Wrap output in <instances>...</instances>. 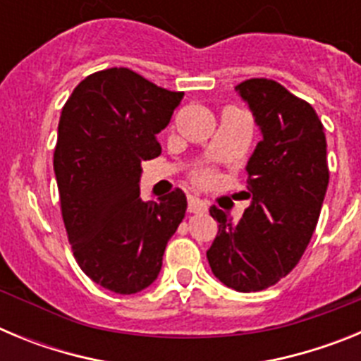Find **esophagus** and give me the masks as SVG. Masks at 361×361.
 <instances>
[{"label":"esophagus","instance_id":"obj_1","mask_svg":"<svg viewBox=\"0 0 361 361\" xmlns=\"http://www.w3.org/2000/svg\"><path fill=\"white\" fill-rule=\"evenodd\" d=\"M188 212L190 213H206L208 212V202L195 195L188 197Z\"/></svg>","mask_w":361,"mask_h":361}]
</instances>
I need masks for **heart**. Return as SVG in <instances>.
Masks as SVG:
<instances>
[{"label":"heart","mask_w":361,"mask_h":361,"mask_svg":"<svg viewBox=\"0 0 361 361\" xmlns=\"http://www.w3.org/2000/svg\"><path fill=\"white\" fill-rule=\"evenodd\" d=\"M193 178H195L197 183L200 184H208L213 180V171L209 170H197L195 173H193Z\"/></svg>","instance_id":"b5f03b06"}]
</instances>
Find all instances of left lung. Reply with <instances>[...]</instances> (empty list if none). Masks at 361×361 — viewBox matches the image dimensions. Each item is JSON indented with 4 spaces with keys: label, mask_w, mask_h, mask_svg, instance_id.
<instances>
[{
    "label": "left lung",
    "mask_w": 361,
    "mask_h": 361,
    "mask_svg": "<svg viewBox=\"0 0 361 361\" xmlns=\"http://www.w3.org/2000/svg\"><path fill=\"white\" fill-rule=\"evenodd\" d=\"M237 92L262 132L247 161V199L240 220L216 206L219 233L208 262L220 282L262 291L289 275L311 240L329 184L324 124L304 99L273 79H247Z\"/></svg>",
    "instance_id": "obj_1"
}]
</instances>
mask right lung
<instances>
[{
    "label": "right lung",
    "mask_w": 361,
    "mask_h": 361,
    "mask_svg": "<svg viewBox=\"0 0 361 361\" xmlns=\"http://www.w3.org/2000/svg\"><path fill=\"white\" fill-rule=\"evenodd\" d=\"M183 97L130 68H106L82 79L63 106L54 152L63 222L82 273L108 291L133 295L153 283L184 219L183 190L157 202L139 191L141 162L161 155L157 133Z\"/></svg>",
    "instance_id": "1"
}]
</instances>
